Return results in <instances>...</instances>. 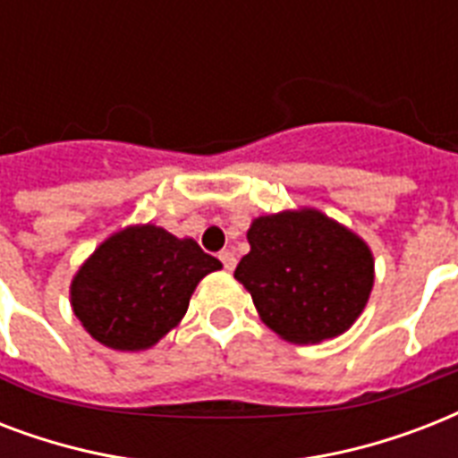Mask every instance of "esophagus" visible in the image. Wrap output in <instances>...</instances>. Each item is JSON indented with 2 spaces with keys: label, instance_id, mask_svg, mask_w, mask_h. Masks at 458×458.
<instances>
[{
  "label": "esophagus",
  "instance_id": "obj_1",
  "mask_svg": "<svg viewBox=\"0 0 458 458\" xmlns=\"http://www.w3.org/2000/svg\"><path fill=\"white\" fill-rule=\"evenodd\" d=\"M218 259H221V261H223V268H225V271H233V268H235L237 259H235V254H233V251H230V250L221 251V254H218Z\"/></svg>",
  "mask_w": 458,
  "mask_h": 458
}]
</instances>
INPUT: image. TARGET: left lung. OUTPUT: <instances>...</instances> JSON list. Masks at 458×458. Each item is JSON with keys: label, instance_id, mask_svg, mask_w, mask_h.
<instances>
[{"label": "left lung", "instance_id": "8db88e82", "mask_svg": "<svg viewBox=\"0 0 458 458\" xmlns=\"http://www.w3.org/2000/svg\"><path fill=\"white\" fill-rule=\"evenodd\" d=\"M235 278L266 326L294 344L352 327L373 290V254L361 237L316 208L259 216Z\"/></svg>", "mask_w": 458, "mask_h": 458}]
</instances>
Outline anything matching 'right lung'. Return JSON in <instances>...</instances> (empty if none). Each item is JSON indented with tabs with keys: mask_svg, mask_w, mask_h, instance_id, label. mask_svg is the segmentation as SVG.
<instances>
[{
	"mask_svg": "<svg viewBox=\"0 0 458 458\" xmlns=\"http://www.w3.org/2000/svg\"><path fill=\"white\" fill-rule=\"evenodd\" d=\"M221 261L194 240L131 225L104 240L71 283V306L104 347L140 352L157 344L185 316L194 287Z\"/></svg>",
	"mask_w": 458,
	"mask_h": 458,
	"instance_id": "right-lung-1",
	"label": "right lung"
}]
</instances>
